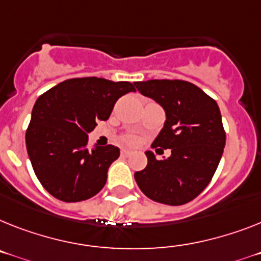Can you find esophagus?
<instances>
[{
	"label": "esophagus",
	"instance_id": "esophagus-1",
	"mask_svg": "<svg viewBox=\"0 0 261 261\" xmlns=\"http://www.w3.org/2000/svg\"><path fill=\"white\" fill-rule=\"evenodd\" d=\"M120 155H122V156H124V158L130 156V155H131V151H128V150H122V151H120Z\"/></svg>",
	"mask_w": 261,
	"mask_h": 261
}]
</instances>
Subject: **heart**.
Wrapping results in <instances>:
<instances>
[{"label": "heart", "mask_w": 261, "mask_h": 261, "mask_svg": "<svg viewBox=\"0 0 261 261\" xmlns=\"http://www.w3.org/2000/svg\"><path fill=\"white\" fill-rule=\"evenodd\" d=\"M122 141H123V143L131 144V146H134V144L138 143V139L134 137V135H126Z\"/></svg>", "instance_id": "heart-1"}]
</instances>
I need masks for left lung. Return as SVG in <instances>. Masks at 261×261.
Masks as SVG:
<instances>
[{
  "mask_svg": "<svg viewBox=\"0 0 261 261\" xmlns=\"http://www.w3.org/2000/svg\"><path fill=\"white\" fill-rule=\"evenodd\" d=\"M135 86L166 111L164 127L151 147L171 150L163 161L147 151V166L134 174L137 185L151 200L186 204L208 186L223 155L225 131L218 103L187 81L151 80Z\"/></svg>",
  "mask_w": 261,
  "mask_h": 261,
  "instance_id": "1",
  "label": "left lung"
}]
</instances>
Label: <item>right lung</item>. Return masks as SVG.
<instances>
[{
	"mask_svg": "<svg viewBox=\"0 0 261 261\" xmlns=\"http://www.w3.org/2000/svg\"><path fill=\"white\" fill-rule=\"evenodd\" d=\"M134 85L97 76L71 78L37 99L26 130V150L39 183L54 198L86 200L106 185L107 170L119 148H90L87 134L97 120L109 119L117 100L135 91Z\"/></svg>",
	"mask_w": 261,
	"mask_h": 261,
	"instance_id": "add662e5",
	"label": "right lung"
}]
</instances>
